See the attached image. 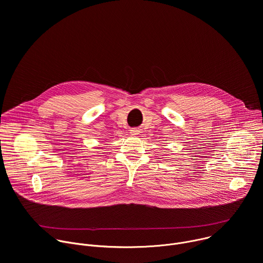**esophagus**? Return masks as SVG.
Listing matches in <instances>:
<instances>
[{
    "label": "esophagus",
    "instance_id": "34e87169",
    "mask_svg": "<svg viewBox=\"0 0 263 263\" xmlns=\"http://www.w3.org/2000/svg\"><path fill=\"white\" fill-rule=\"evenodd\" d=\"M131 133H132L133 135H137V134L139 133V131H138L137 129H132V130H131Z\"/></svg>",
    "mask_w": 263,
    "mask_h": 263
}]
</instances>
